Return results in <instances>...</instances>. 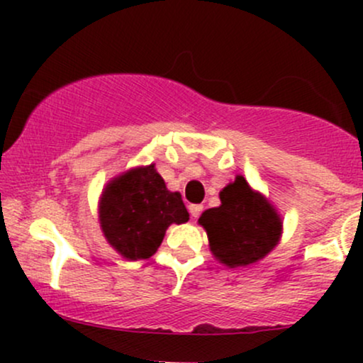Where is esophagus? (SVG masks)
I'll list each match as a JSON object with an SVG mask.
<instances>
[{"label":"esophagus","instance_id":"34e87169","mask_svg":"<svg viewBox=\"0 0 363 363\" xmlns=\"http://www.w3.org/2000/svg\"><path fill=\"white\" fill-rule=\"evenodd\" d=\"M201 211H203V205H191L189 206V213L193 218H198V216L201 215Z\"/></svg>","mask_w":363,"mask_h":363}]
</instances>
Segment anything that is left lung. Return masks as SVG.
<instances>
[{"instance_id": "obj_1", "label": "left lung", "mask_w": 363, "mask_h": 363, "mask_svg": "<svg viewBox=\"0 0 363 363\" xmlns=\"http://www.w3.org/2000/svg\"><path fill=\"white\" fill-rule=\"evenodd\" d=\"M222 205L199 216L206 228L216 259L237 268L264 257L277 245L281 220L259 193H254L242 176L220 193Z\"/></svg>"}]
</instances>
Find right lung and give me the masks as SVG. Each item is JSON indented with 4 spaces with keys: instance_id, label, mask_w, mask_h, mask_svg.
<instances>
[{
    "instance_id": "obj_1",
    "label": "right lung",
    "mask_w": 363,
    "mask_h": 363,
    "mask_svg": "<svg viewBox=\"0 0 363 363\" xmlns=\"http://www.w3.org/2000/svg\"><path fill=\"white\" fill-rule=\"evenodd\" d=\"M187 220L181 194L170 193L155 165L116 177L102 194V232L126 259H148L157 252L169 225Z\"/></svg>"
}]
</instances>
